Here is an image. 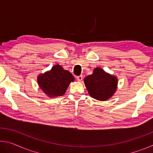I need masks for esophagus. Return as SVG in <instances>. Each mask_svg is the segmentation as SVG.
Segmentation results:
<instances>
[{
    "label": "esophagus",
    "mask_w": 153,
    "mask_h": 153,
    "mask_svg": "<svg viewBox=\"0 0 153 153\" xmlns=\"http://www.w3.org/2000/svg\"><path fill=\"white\" fill-rule=\"evenodd\" d=\"M76 78H77V81H79V82H80V81H82V79H83V76H77L76 77Z\"/></svg>",
    "instance_id": "esophagus-1"
}]
</instances>
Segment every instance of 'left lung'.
Returning a JSON list of instances; mask_svg holds the SVG:
<instances>
[{"mask_svg":"<svg viewBox=\"0 0 153 153\" xmlns=\"http://www.w3.org/2000/svg\"><path fill=\"white\" fill-rule=\"evenodd\" d=\"M84 83L89 94L92 98L98 100H107L115 93L117 79L97 67L92 75L85 77Z\"/></svg>","mask_w":153,"mask_h":153,"instance_id":"left-lung-1","label":"left lung"}]
</instances>
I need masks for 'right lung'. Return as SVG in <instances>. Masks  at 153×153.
I'll return each instance as SVG.
<instances>
[{"mask_svg": "<svg viewBox=\"0 0 153 153\" xmlns=\"http://www.w3.org/2000/svg\"><path fill=\"white\" fill-rule=\"evenodd\" d=\"M74 77L70 72L64 70L61 65H56L50 71L41 74L38 77V83L43 92L49 97L63 96Z\"/></svg>", "mask_w": 153, "mask_h": 153, "instance_id": "add662e5", "label": "right lung"}]
</instances>
